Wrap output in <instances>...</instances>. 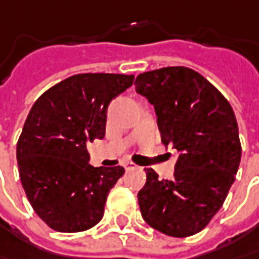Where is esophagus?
Here are the masks:
<instances>
[{
  "mask_svg": "<svg viewBox=\"0 0 259 259\" xmlns=\"http://www.w3.org/2000/svg\"><path fill=\"white\" fill-rule=\"evenodd\" d=\"M123 166H124V169H126V171H130V169H136V168H138V165H135V163L130 162V161H126V162L123 163Z\"/></svg>",
  "mask_w": 259,
  "mask_h": 259,
  "instance_id": "34e87169",
  "label": "esophagus"
}]
</instances>
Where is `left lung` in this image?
<instances>
[{
	"mask_svg": "<svg viewBox=\"0 0 259 259\" xmlns=\"http://www.w3.org/2000/svg\"><path fill=\"white\" fill-rule=\"evenodd\" d=\"M135 85L155 108L162 143L177 153L172 180L146 168L138 193L142 218L169 236L194 235L219 211L239 168L235 113L204 76L186 66L143 72Z\"/></svg>",
	"mask_w": 259,
	"mask_h": 259,
	"instance_id": "obj_1",
	"label": "left lung"
}]
</instances>
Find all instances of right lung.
Here are the masks:
<instances>
[{
  "mask_svg": "<svg viewBox=\"0 0 259 259\" xmlns=\"http://www.w3.org/2000/svg\"><path fill=\"white\" fill-rule=\"evenodd\" d=\"M133 75L78 73L39 97L17 143L20 180L40 219L58 232H82L104 214L123 166H93L87 143L106 135L107 108Z\"/></svg>",
  "mask_w": 259,
  "mask_h": 259,
  "instance_id": "obj_1",
  "label": "right lung"
}]
</instances>
